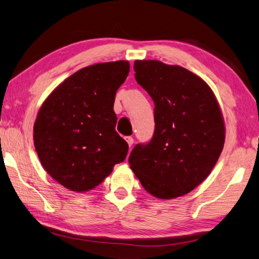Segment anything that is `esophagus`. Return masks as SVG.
<instances>
[{"label":"esophagus","mask_w":259,"mask_h":259,"mask_svg":"<svg viewBox=\"0 0 259 259\" xmlns=\"http://www.w3.org/2000/svg\"><path fill=\"white\" fill-rule=\"evenodd\" d=\"M125 141H126V143H128L129 147L133 146V144H134V138L133 137H125Z\"/></svg>","instance_id":"esophagus-1"}]
</instances>
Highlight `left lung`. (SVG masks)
<instances>
[{
	"label": "left lung",
	"instance_id": "left-lung-1",
	"mask_svg": "<svg viewBox=\"0 0 259 259\" xmlns=\"http://www.w3.org/2000/svg\"><path fill=\"white\" fill-rule=\"evenodd\" d=\"M137 83L154 101L153 137L137 144L130 168L160 199H174L202 183L224 149L225 123L214 93L202 78L157 60L135 61Z\"/></svg>",
	"mask_w": 259,
	"mask_h": 259
}]
</instances>
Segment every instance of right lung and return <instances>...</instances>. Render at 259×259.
<instances>
[{"mask_svg":"<svg viewBox=\"0 0 259 259\" xmlns=\"http://www.w3.org/2000/svg\"><path fill=\"white\" fill-rule=\"evenodd\" d=\"M130 70L128 61L78 70L41 106L33 126L34 147L45 170L69 190L89 191L128 154L116 131L115 94Z\"/></svg>","mask_w":259,"mask_h":259,"instance_id":"1","label":"right lung"}]
</instances>
